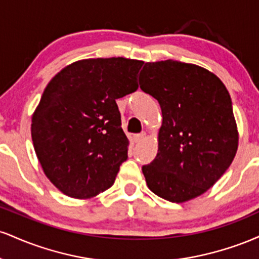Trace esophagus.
I'll return each mask as SVG.
<instances>
[{
    "mask_svg": "<svg viewBox=\"0 0 259 259\" xmlns=\"http://www.w3.org/2000/svg\"><path fill=\"white\" fill-rule=\"evenodd\" d=\"M145 135H146V134H145V133H141V134H136V135L134 136V141H135V142H140V141H141L142 139L145 138Z\"/></svg>",
    "mask_w": 259,
    "mask_h": 259,
    "instance_id": "1",
    "label": "esophagus"
}]
</instances>
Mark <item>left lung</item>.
<instances>
[{
  "label": "left lung",
  "mask_w": 259,
  "mask_h": 259,
  "mask_svg": "<svg viewBox=\"0 0 259 259\" xmlns=\"http://www.w3.org/2000/svg\"><path fill=\"white\" fill-rule=\"evenodd\" d=\"M139 79L163 115L158 153L142 165L148 189L177 203L197 197L214 185L236 154L230 95L214 74L173 59L146 63Z\"/></svg>",
  "instance_id": "obj_1"
}]
</instances>
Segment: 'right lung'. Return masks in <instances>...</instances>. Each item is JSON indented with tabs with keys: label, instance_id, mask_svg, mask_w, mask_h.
I'll return each mask as SVG.
<instances>
[{
	"label": "right lung",
	"instance_id": "right-lung-1",
	"mask_svg": "<svg viewBox=\"0 0 259 259\" xmlns=\"http://www.w3.org/2000/svg\"><path fill=\"white\" fill-rule=\"evenodd\" d=\"M142 65L123 57L84 59L46 86L31 138L45 174L64 195L90 198L113 185L129 146L115 100L138 90Z\"/></svg>",
	"mask_w": 259,
	"mask_h": 259
}]
</instances>
